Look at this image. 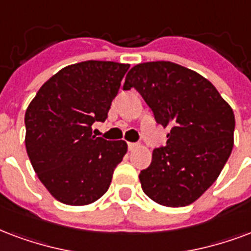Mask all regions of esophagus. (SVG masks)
<instances>
[{
	"mask_svg": "<svg viewBox=\"0 0 251 251\" xmlns=\"http://www.w3.org/2000/svg\"><path fill=\"white\" fill-rule=\"evenodd\" d=\"M138 146H140V145L135 144V142H129V144H127V149L130 150V151H133V150L137 149Z\"/></svg>",
	"mask_w": 251,
	"mask_h": 251,
	"instance_id": "obj_1",
	"label": "esophagus"
}]
</instances>
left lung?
<instances>
[{
    "label": "left lung",
    "mask_w": 251,
    "mask_h": 251,
    "mask_svg": "<svg viewBox=\"0 0 251 251\" xmlns=\"http://www.w3.org/2000/svg\"><path fill=\"white\" fill-rule=\"evenodd\" d=\"M157 124L170 127L165 146L153 150L140 173L142 190L159 205L181 207L197 201L220 176L234 145L233 109L201 74L169 61L144 62L126 74Z\"/></svg>",
    "instance_id": "left-lung-1"
}]
</instances>
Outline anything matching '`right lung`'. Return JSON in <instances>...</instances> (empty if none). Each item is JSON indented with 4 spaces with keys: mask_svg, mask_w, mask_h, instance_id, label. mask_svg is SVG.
Wrapping results in <instances>:
<instances>
[{
    "mask_svg": "<svg viewBox=\"0 0 251 251\" xmlns=\"http://www.w3.org/2000/svg\"><path fill=\"white\" fill-rule=\"evenodd\" d=\"M127 69L111 61L69 65L41 86L27 106V155L57 201L89 205L110 186L127 144L92 135V125L107 118Z\"/></svg>",
    "mask_w": 251,
    "mask_h": 251,
    "instance_id": "add662e5",
    "label": "right lung"
}]
</instances>
